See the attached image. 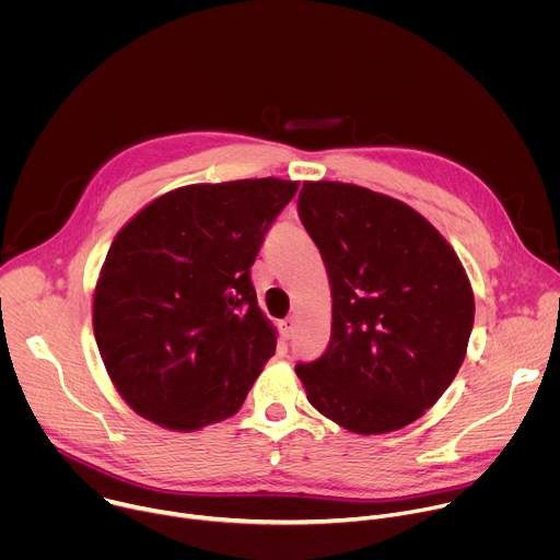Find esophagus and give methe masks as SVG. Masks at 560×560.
<instances>
[{
	"instance_id": "esophagus-1",
	"label": "esophagus",
	"mask_w": 560,
	"mask_h": 560,
	"mask_svg": "<svg viewBox=\"0 0 560 560\" xmlns=\"http://www.w3.org/2000/svg\"><path fill=\"white\" fill-rule=\"evenodd\" d=\"M294 328H296V316H285L281 322V335L290 339L294 335Z\"/></svg>"
}]
</instances>
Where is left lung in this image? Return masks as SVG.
Wrapping results in <instances>:
<instances>
[{"instance_id": "8db88e82", "label": "left lung", "mask_w": 560, "mask_h": 560, "mask_svg": "<svg viewBox=\"0 0 560 560\" xmlns=\"http://www.w3.org/2000/svg\"><path fill=\"white\" fill-rule=\"evenodd\" d=\"M299 217L332 290L330 346L294 368L307 401L357 434L410 425L454 381L474 326L456 253L404 201L352 184L305 182Z\"/></svg>"}]
</instances>
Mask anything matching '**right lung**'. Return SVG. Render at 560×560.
<instances>
[{
	"mask_svg": "<svg viewBox=\"0 0 560 560\" xmlns=\"http://www.w3.org/2000/svg\"><path fill=\"white\" fill-rule=\"evenodd\" d=\"M299 184H195L115 236L93 301L102 361L143 419L192 432L232 417L275 354L250 268Z\"/></svg>",
	"mask_w": 560,
	"mask_h": 560,
	"instance_id": "right-lung-1",
	"label": "right lung"
}]
</instances>
